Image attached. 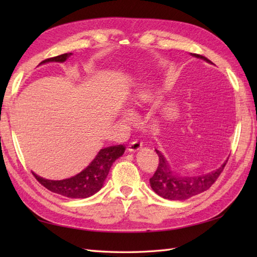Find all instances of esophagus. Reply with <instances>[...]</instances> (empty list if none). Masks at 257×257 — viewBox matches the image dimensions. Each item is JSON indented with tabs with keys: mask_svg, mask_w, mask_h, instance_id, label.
I'll use <instances>...</instances> for the list:
<instances>
[{
	"mask_svg": "<svg viewBox=\"0 0 257 257\" xmlns=\"http://www.w3.org/2000/svg\"><path fill=\"white\" fill-rule=\"evenodd\" d=\"M141 148H143V144H141L140 141H138V140L133 141V143L128 146V150L130 152H136V151L140 150Z\"/></svg>",
	"mask_w": 257,
	"mask_h": 257,
	"instance_id": "obj_1",
	"label": "esophagus"
}]
</instances>
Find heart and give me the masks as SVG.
<instances>
[{"instance_id":"obj_1","label":"heart","mask_w":257,"mask_h":257,"mask_svg":"<svg viewBox=\"0 0 257 257\" xmlns=\"http://www.w3.org/2000/svg\"><path fill=\"white\" fill-rule=\"evenodd\" d=\"M152 97H154L152 91L149 88H147V87H143V88H139L138 90H136L134 92V95L130 98V103H132L133 106L143 105V103L149 102L152 99ZM121 117L123 119H128L129 114L127 112H122Z\"/></svg>"}]
</instances>
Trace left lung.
Listing matches in <instances>:
<instances>
[{"label": "left lung", "instance_id": "8db88e82", "mask_svg": "<svg viewBox=\"0 0 257 257\" xmlns=\"http://www.w3.org/2000/svg\"><path fill=\"white\" fill-rule=\"evenodd\" d=\"M193 57L203 59L206 63H211L206 57L198 55V54H191ZM157 155L159 156V166L157 168L154 177L150 179L151 189L160 195L163 199L172 200V201H183L192 196L204 192L210 189L211 185L216 181L221 172L224 169L227 159L221 167H219L214 171H211L202 176L194 177H183L172 171L166 157L162 155L160 150L156 149Z\"/></svg>", "mask_w": 257, "mask_h": 257}]
</instances>
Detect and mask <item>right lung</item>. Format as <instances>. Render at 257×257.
Wrapping results in <instances>:
<instances>
[{
	"label": "right lung",
	"instance_id": "1",
	"mask_svg": "<svg viewBox=\"0 0 257 257\" xmlns=\"http://www.w3.org/2000/svg\"><path fill=\"white\" fill-rule=\"evenodd\" d=\"M70 55H73V53H66L56 57L47 58L40 65L51 62L64 63ZM124 150L125 148L122 145L100 149L88 167L85 168L78 174L68 179L48 180L37 176L34 172L33 174L38 182L54 193L72 199H86L94 195L102 188L112 163L123 155Z\"/></svg>",
	"mask_w": 257,
	"mask_h": 257
}]
</instances>
